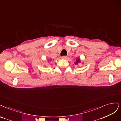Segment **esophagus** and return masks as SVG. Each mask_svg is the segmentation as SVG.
I'll use <instances>...</instances> for the list:
<instances>
[{"mask_svg": "<svg viewBox=\"0 0 121 121\" xmlns=\"http://www.w3.org/2000/svg\"><path fill=\"white\" fill-rule=\"evenodd\" d=\"M67 56H62V57H61V58L62 59H66V58H67Z\"/></svg>", "mask_w": 121, "mask_h": 121, "instance_id": "1", "label": "esophagus"}]
</instances>
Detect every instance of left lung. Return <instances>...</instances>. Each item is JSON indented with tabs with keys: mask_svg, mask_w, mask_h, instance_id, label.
I'll return each instance as SVG.
<instances>
[{
	"mask_svg": "<svg viewBox=\"0 0 121 121\" xmlns=\"http://www.w3.org/2000/svg\"><path fill=\"white\" fill-rule=\"evenodd\" d=\"M81 62V60H80V58L79 57H77L76 59V62H74V64L75 65H77L78 63H80ZM82 64H83V62L82 63Z\"/></svg>",
	"mask_w": 121,
	"mask_h": 121,
	"instance_id": "1",
	"label": "left lung"
}]
</instances>
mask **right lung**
Wrapping results in <instances>:
<instances>
[{"label":"right lung","instance_id":"add662e5","mask_svg":"<svg viewBox=\"0 0 121 121\" xmlns=\"http://www.w3.org/2000/svg\"><path fill=\"white\" fill-rule=\"evenodd\" d=\"M48 61V62H50V61H51V60H50V59H48V61Z\"/></svg>","mask_w":121,"mask_h":121}]
</instances>
